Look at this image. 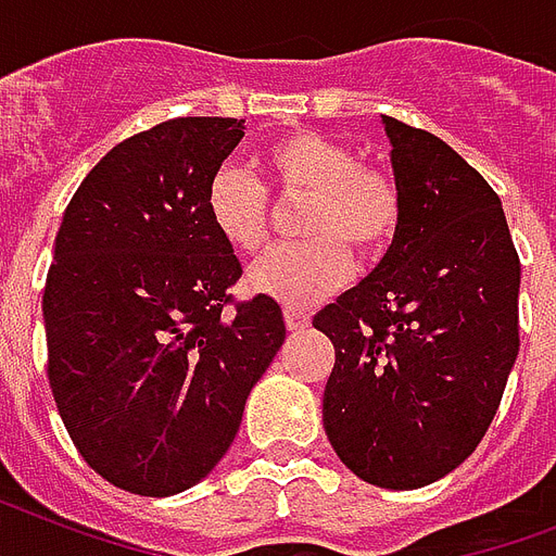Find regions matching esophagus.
Returning <instances> with one entry per match:
<instances>
[{
    "label": "esophagus",
    "mask_w": 556,
    "mask_h": 556,
    "mask_svg": "<svg viewBox=\"0 0 556 556\" xmlns=\"http://www.w3.org/2000/svg\"><path fill=\"white\" fill-rule=\"evenodd\" d=\"M283 318H287V327H290V330H307V327H309L307 309L287 307V309H283Z\"/></svg>",
    "instance_id": "1"
}]
</instances>
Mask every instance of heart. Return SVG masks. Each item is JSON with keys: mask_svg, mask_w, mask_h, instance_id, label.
<instances>
[{"mask_svg": "<svg viewBox=\"0 0 556 556\" xmlns=\"http://www.w3.org/2000/svg\"><path fill=\"white\" fill-rule=\"evenodd\" d=\"M266 185L283 200L307 197L301 235L307 240L266 249L249 266L247 283L283 304H313L351 278V252L377 255L403 219V193L386 170L365 167L354 150L321 136L290 132L264 150ZM247 167L223 165L208 179L205 214L219 238L252 252L269 229V191Z\"/></svg>", "mask_w": 556, "mask_h": 556, "instance_id": "heart-1", "label": "heart"}]
</instances>
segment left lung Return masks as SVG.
<instances>
[{"label": "left lung", "mask_w": 556, "mask_h": 556, "mask_svg": "<svg viewBox=\"0 0 556 556\" xmlns=\"http://www.w3.org/2000/svg\"><path fill=\"white\" fill-rule=\"evenodd\" d=\"M403 219L382 264L318 309L337 363L325 432L368 484L443 479L493 424L519 351V255L498 193L446 141L382 115Z\"/></svg>", "instance_id": "obj_1"}]
</instances>
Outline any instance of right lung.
<instances>
[{
	"label": "right lung",
	"instance_id": "1",
	"mask_svg": "<svg viewBox=\"0 0 556 556\" xmlns=\"http://www.w3.org/2000/svg\"><path fill=\"white\" fill-rule=\"evenodd\" d=\"M243 118H170L115 144L68 200L42 290L51 394L77 453L139 496L226 455L287 339L278 301H235V249L205 214Z\"/></svg>",
	"mask_w": 556,
	"mask_h": 556
}]
</instances>
